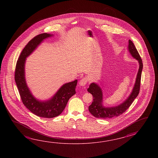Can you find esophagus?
<instances>
[{
	"label": "esophagus",
	"mask_w": 158,
	"mask_h": 158,
	"mask_svg": "<svg viewBox=\"0 0 158 158\" xmlns=\"http://www.w3.org/2000/svg\"><path fill=\"white\" fill-rule=\"evenodd\" d=\"M87 79L86 77L82 78L80 81V82H79V84H80V86H85L86 83H87Z\"/></svg>",
	"instance_id": "esophagus-1"
}]
</instances>
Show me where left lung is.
Returning <instances> with one entry per match:
<instances>
[{"label":"left lung","mask_w":158,"mask_h":158,"mask_svg":"<svg viewBox=\"0 0 158 158\" xmlns=\"http://www.w3.org/2000/svg\"><path fill=\"white\" fill-rule=\"evenodd\" d=\"M128 50L131 56L138 60L139 65L132 91L128 98L121 104L116 106L106 107L103 105V92L101 87L96 83H91L87 89V91L93 95V101L89 107V111L95 118H107L118 116L123 114L130 107L139 94L143 69L142 60L134 44L130 40H129Z\"/></svg>","instance_id":"obj_1"}]
</instances>
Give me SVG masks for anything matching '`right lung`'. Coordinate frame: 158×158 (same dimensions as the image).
Returning <instances> with one entry per match:
<instances>
[{
  "label": "right lung",
  "mask_w": 158,
  "mask_h": 158,
  "mask_svg": "<svg viewBox=\"0 0 158 158\" xmlns=\"http://www.w3.org/2000/svg\"><path fill=\"white\" fill-rule=\"evenodd\" d=\"M54 34L42 33L34 37L22 51L16 65L15 80L24 106L34 114L39 117L53 118L63 111L69 98L76 94L77 80L65 84L52 97L47 101H40L34 97L27 85L25 80V65L27 60L44 40Z\"/></svg>",
  "instance_id": "add662e5"
}]
</instances>
